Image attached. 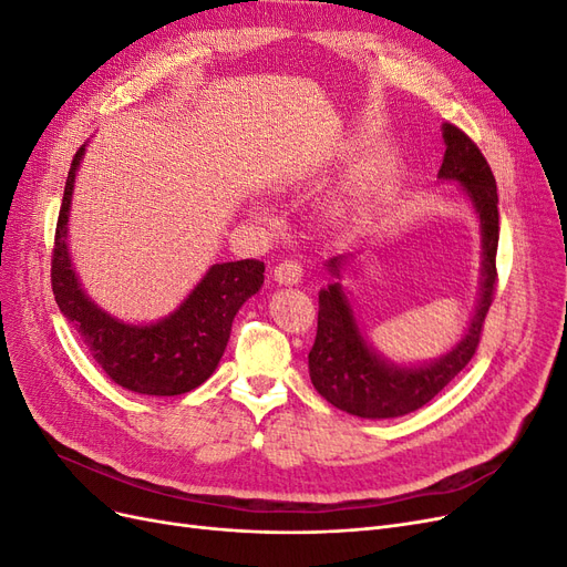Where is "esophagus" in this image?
Here are the masks:
<instances>
[{
  "mask_svg": "<svg viewBox=\"0 0 567 567\" xmlns=\"http://www.w3.org/2000/svg\"><path fill=\"white\" fill-rule=\"evenodd\" d=\"M302 277H305V269L298 260H284V262L274 267V281H279L284 286L300 284Z\"/></svg>",
  "mask_w": 567,
  "mask_h": 567,
  "instance_id": "34e87169",
  "label": "esophagus"
}]
</instances>
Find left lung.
Here are the masks:
<instances>
[{
    "label": "left lung",
    "instance_id": "left-lung-1",
    "mask_svg": "<svg viewBox=\"0 0 567 567\" xmlns=\"http://www.w3.org/2000/svg\"><path fill=\"white\" fill-rule=\"evenodd\" d=\"M444 161L440 179H454L473 200L483 225V288L468 333L437 362L419 369L385 364L369 350L357 329L352 307L340 284L319 293L317 338L310 350V379L326 402L362 419H394L416 411L452 383L473 359L496 290V246H499V196L496 179L471 136L456 125H442ZM338 267V260H331Z\"/></svg>",
    "mask_w": 567,
    "mask_h": 567
}]
</instances>
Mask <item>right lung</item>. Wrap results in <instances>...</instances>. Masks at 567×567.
I'll use <instances>...</instances> for the list:
<instances>
[{
  "label": "right lung",
  "mask_w": 567,
  "mask_h": 567,
  "mask_svg": "<svg viewBox=\"0 0 567 567\" xmlns=\"http://www.w3.org/2000/svg\"><path fill=\"white\" fill-rule=\"evenodd\" d=\"M82 153L84 146L75 153L65 179L51 250V288L59 310L68 321H73L94 362L113 383L158 398L194 390L217 369L238 307L257 293L265 281V262L238 260L213 265L179 310L158 323L130 326L101 312L82 293L65 246L68 210Z\"/></svg>",
  "instance_id": "obj_1"
}]
</instances>
